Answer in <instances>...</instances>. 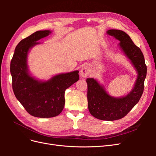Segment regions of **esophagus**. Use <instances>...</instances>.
I'll return each mask as SVG.
<instances>
[{
  "instance_id": "1",
  "label": "esophagus",
  "mask_w": 156,
  "mask_h": 156,
  "mask_svg": "<svg viewBox=\"0 0 156 156\" xmlns=\"http://www.w3.org/2000/svg\"><path fill=\"white\" fill-rule=\"evenodd\" d=\"M90 73V69L88 66H85L83 67L79 72V74L81 77H87Z\"/></svg>"
}]
</instances>
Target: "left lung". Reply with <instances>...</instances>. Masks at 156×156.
I'll use <instances>...</instances> for the list:
<instances>
[{
  "label": "left lung",
  "mask_w": 156,
  "mask_h": 156,
  "mask_svg": "<svg viewBox=\"0 0 156 156\" xmlns=\"http://www.w3.org/2000/svg\"><path fill=\"white\" fill-rule=\"evenodd\" d=\"M107 34L120 41V48L138 73L133 89L127 96L120 98L108 95L96 80L93 78L87 79L88 107L90 114L98 119L112 121L124 118L139 102L144 91L147 68L142 51L133 43L128 34L122 30L115 29L108 30Z\"/></svg>",
  "instance_id": "1"
}]
</instances>
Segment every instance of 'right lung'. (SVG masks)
Listing matches in <instances>:
<instances>
[{
	"mask_svg": "<svg viewBox=\"0 0 156 156\" xmlns=\"http://www.w3.org/2000/svg\"><path fill=\"white\" fill-rule=\"evenodd\" d=\"M50 33L49 30H39L22 40L16 46L10 63L14 94L30 115L38 118L58 116L64 107L66 90L79 79L78 71L56 75L45 82L38 81L29 74L28 52L40 44L37 40Z\"/></svg>",
	"mask_w": 156,
	"mask_h": 156,
	"instance_id": "obj_1",
	"label": "right lung"
}]
</instances>
